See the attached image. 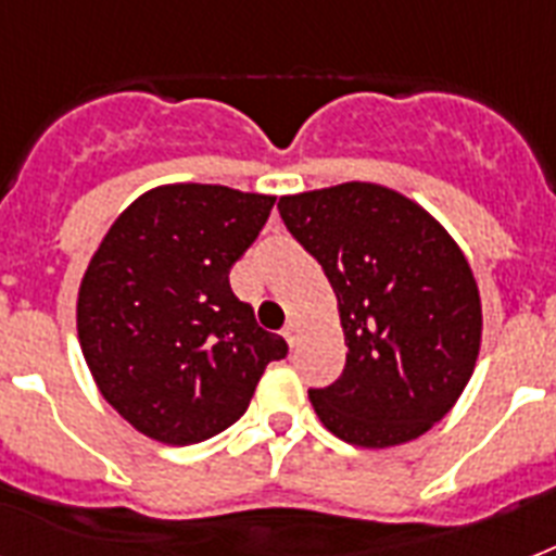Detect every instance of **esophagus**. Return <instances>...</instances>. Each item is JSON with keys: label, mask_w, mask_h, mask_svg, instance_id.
<instances>
[{"label": "esophagus", "mask_w": 556, "mask_h": 556, "mask_svg": "<svg viewBox=\"0 0 556 556\" xmlns=\"http://www.w3.org/2000/svg\"><path fill=\"white\" fill-rule=\"evenodd\" d=\"M282 338H286V343L291 349L296 346V343H300V326H296L294 320L291 323H286V329H282Z\"/></svg>", "instance_id": "34e87169"}]
</instances>
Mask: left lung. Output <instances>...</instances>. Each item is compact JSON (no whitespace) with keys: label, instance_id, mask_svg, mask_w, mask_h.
<instances>
[{"label":"left lung","instance_id":"1","mask_svg":"<svg viewBox=\"0 0 556 556\" xmlns=\"http://www.w3.org/2000/svg\"><path fill=\"white\" fill-rule=\"evenodd\" d=\"M279 216L338 296L346 366L308 389L323 427L395 447L453 409L473 375L482 300L450 233L401 192L366 181L279 199Z\"/></svg>","mask_w":556,"mask_h":556}]
</instances>
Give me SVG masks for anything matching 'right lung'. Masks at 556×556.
<instances>
[{
    "label": "right lung",
    "instance_id": "right-lung-1",
    "mask_svg": "<svg viewBox=\"0 0 556 556\" xmlns=\"http://www.w3.org/2000/svg\"><path fill=\"white\" fill-rule=\"evenodd\" d=\"M274 195L222 185L143 192L109 227L77 296L83 357L135 430L173 447L239 421L288 343L256 323L230 268L265 227Z\"/></svg>",
    "mask_w": 556,
    "mask_h": 556
}]
</instances>
